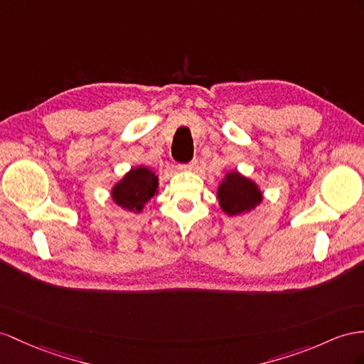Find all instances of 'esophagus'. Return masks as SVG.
<instances>
[{
    "instance_id": "obj_1",
    "label": "esophagus",
    "mask_w": 364,
    "mask_h": 364,
    "mask_svg": "<svg viewBox=\"0 0 364 364\" xmlns=\"http://www.w3.org/2000/svg\"><path fill=\"white\" fill-rule=\"evenodd\" d=\"M197 167H198V161L197 160H192L188 164H183L181 169H184V171H195V169H197Z\"/></svg>"
}]
</instances>
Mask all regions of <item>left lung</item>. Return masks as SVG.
<instances>
[{
  "label": "left lung",
  "instance_id": "1",
  "mask_svg": "<svg viewBox=\"0 0 364 364\" xmlns=\"http://www.w3.org/2000/svg\"><path fill=\"white\" fill-rule=\"evenodd\" d=\"M218 200L221 209L228 215H240L254 209L263 198L254 181L245 178L238 172H229L226 180L220 184Z\"/></svg>",
  "mask_w": 364,
  "mask_h": 364
}]
</instances>
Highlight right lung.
<instances>
[{"mask_svg": "<svg viewBox=\"0 0 364 364\" xmlns=\"http://www.w3.org/2000/svg\"><path fill=\"white\" fill-rule=\"evenodd\" d=\"M158 178L147 167H135L112 189V198L130 212H141L144 204L156 193Z\"/></svg>", "mask_w": 364, "mask_h": 364, "instance_id": "right-lung-1", "label": "right lung"}]
</instances>
